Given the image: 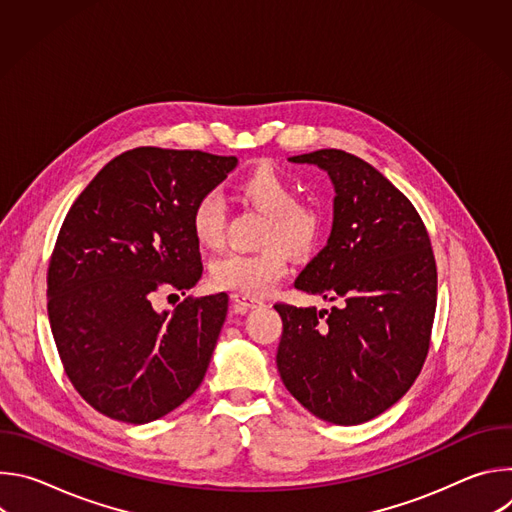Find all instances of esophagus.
<instances>
[{"instance_id":"esophagus-1","label":"esophagus","mask_w":512,"mask_h":512,"mask_svg":"<svg viewBox=\"0 0 512 512\" xmlns=\"http://www.w3.org/2000/svg\"><path fill=\"white\" fill-rule=\"evenodd\" d=\"M231 300L235 302V308H237L239 312H245V310L257 308V306H261V304H263L259 298H255V296H245V294H233V296H231Z\"/></svg>"}]
</instances>
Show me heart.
Here are the masks:
<instances>
[{"mask_svg": "<svg viewBox=\"0 0 512 512\" xmlns=\"http://www.w3.org/2000/svg\"><path fill=\"white\" fill-rule=\"evenodd\" d=\"M237 192L267 214L261 231V245L265 247L255 253L231 251L218 255L208 267V279L216 289L263 296L287 273V253L302 259L318 249L326 229V216L318 204L300 200L296 184L269 162L247 170L237 182ZM188 223L200 247L216 249L223 243L225 212L214 194L196 198Z\"/></svg>", "mask_w": 512, "mask_h": 512, "instance_id": "b5f03b06", "label": "heart"}]
</instances>
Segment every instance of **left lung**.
<instances>
[{
    "instance_id": "left-lung-1",
    "label": "left lung",
    "mask_w": 512,
    "mask_h": 512,
    "mask_svg": "<svg viewBox=\"0 0 512 512\" xmlns=\"http://www.w3.org/2000/svg\"><path fill=\"white\" fill-rule=\"evenodd\" d=\"M334 182V225L296 287L330 310L275 304L283 332L277 369L310 413L358 425L395 405L425 362L437 302L427 229L409 198L379 170L342 150L289 158Z\"/></svg>"
}]
</instances>
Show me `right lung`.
I'll return each instance as SVG.
<instances>
[{
    "instance_id": "obj_1",
    "label": "right lung",
    "mask_w": 512,
    "mask_h": 512,
    "mask_svg": "<svg viewBox=\"0 0 512 512\" xmlns=\"http://www.w3.org/2000/svg\"><path fill=\"white\" fill-rule=\"evenodd\" d=\"M237 162L135 148L113 158L66 212L48 263V318L66 377L99 413L148 423L200 387L229 296H188L172 314L152 302L162 291L184 296L200 279L190 208Z\"/></svg>"
}]
</instances>
